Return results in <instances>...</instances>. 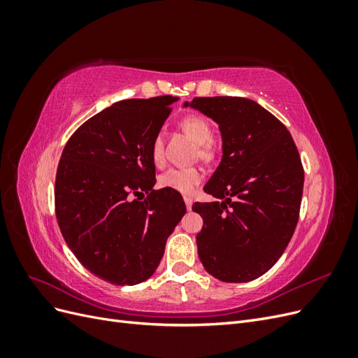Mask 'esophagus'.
<instances>
[{"mask_svg": "<svg viewBox=\"0 0 358 358\" xmlns=\"http://www.w3.org/2000/svg\"><path fill=\"white\" fill-rule=\"evenodd\" d=\"M183 201L187 204V209L191 210V206H192V199L191 197H183Z\"/></svg>", "mask_w": 358, "mask_h": 358, "instance_id": "esophagus-1", "label": "esophagus"}]
</instances>
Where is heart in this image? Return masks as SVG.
I'll return each mask as SVG.
<instances>
[{
	"instance_id": "heart-1",
	"label": "heart",
	"mask_w": 358,
	"mask_h": 358,
	"mask_svg": "<svg viewBox=\"0 0 358 358\" xmlns=\"http://www.w3.org/2000/svg\"><path fill=\"white\" fill-rule=\"evenodd\" d=\"M180 128L183 133L192 138V142L199 145V155L201 158H210L212 148V127L200 115H188L180 121ZM150 157H152L154 164L159 166L164 159V143L162 137L157 136L150 146ZM201 180V173L197 169H169L158 178V183L161 188H169L178 191L180 194H189L196 188L197 183Z\"/></svg>"
}]
</instances>
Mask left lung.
I'll return each instance as SVG.
<instances>
[{"label":"left lung","instance_id":"obj_1","mask_svg":"<svg viewBox=\"0 0 358 358\" xmlns=\"http://www.w3.org/2000/svg\"><path fill=\"white\" fill-rule=\"evenodd\" d=\"M220 125L222 159L204 191L221 201L194 203L201 215L200 262L222 282L264 275L284 254L299 221L305 173L285 125L243 96L185 101Z\"/></svg>","mask_w":358,"mask_h":358}]
</instances>
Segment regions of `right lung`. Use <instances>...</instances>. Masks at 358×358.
Returning a JSON list of instances; mask_svg holds the SVG:
<instances>
[{"instance_id": "obj_1", "label": "right lung", "mask_w": 358, "mask_h": 358, "mask_svg": "<svg viewBox=\"0 0 358 358\" xmlns=\"http://www.w3.org/2000/svg\"><path fill=\"white\" fill-rule=\"evenodd\" d=\"M175 101H117L82 124L62 150L55 180L61 233L82 266L110 284L152 276L187 212L178 191L154 189L150 146Z\"/></svg>"}]
</instances>
